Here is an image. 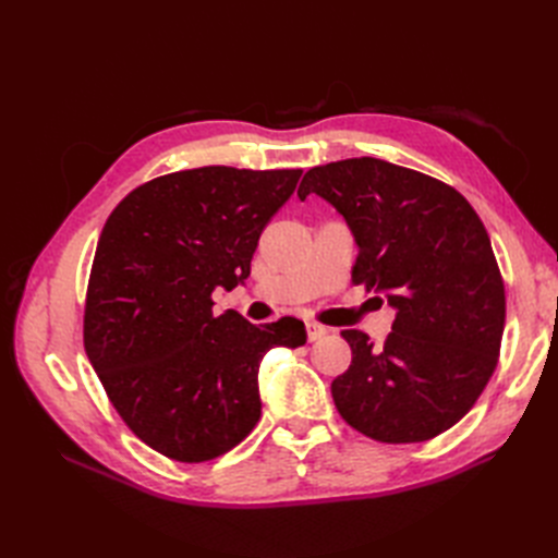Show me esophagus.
<instances>
[{"label":"esophagus","mask_w":558,"mask_h":558,"mask_svg":"<svg viewBox=\"0 0 558 558\" xmlns=\"http://www.w3.org/2000/svg\"><path fill=\"white\" fill-rule=\"evenodd\" d=\"M326 332H328V328H326V326L316 324V320H307V337H310V342L320 340V337H324Z\"/></svg>","instance_id":"esophagus-1"}]
</instances>
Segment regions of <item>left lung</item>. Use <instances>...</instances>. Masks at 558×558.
Listing matches in <instances>:
<instances>
[{"label":"left lung","mask_w":558,"mask_h":558,"mask_svg":"<svg viewBox=\"0 0 558 558\" xmlns=\"http://www.w3.org/2000/svg\"><path fill=\"white\" fill-rule=\"evenodd\" d=\"M310 193L353 234V283L396 310L384 347L342 330L353 359L330 386L335 408L373 440H430L470 412L498 363L505 286L486 228L451 185L379 158L312 167L298 197Z\"/></svg>","instance_id":"8db88e82"}]
</instances>
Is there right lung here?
Masks as SVG:
<instances>
[{"mask_svg": "<svg viewBox=\"0 0 558 558\" xmlns=\"http://www.w3.org/2000/svg\"><path fill=\"white\" fill-rule=\"evenodd\" d=\"M302 170H199L134 189L99 234L83 342L116 412L150 449L202 463L238 447L260 418L258 367L302 347L305 324L253 326L211 312V293L246 281L260 232Z\"/></svg>", "mask_w": 558, "mask_h": 558, "instance_id": "add662e5", "label": "right lung"}]
</instances>
